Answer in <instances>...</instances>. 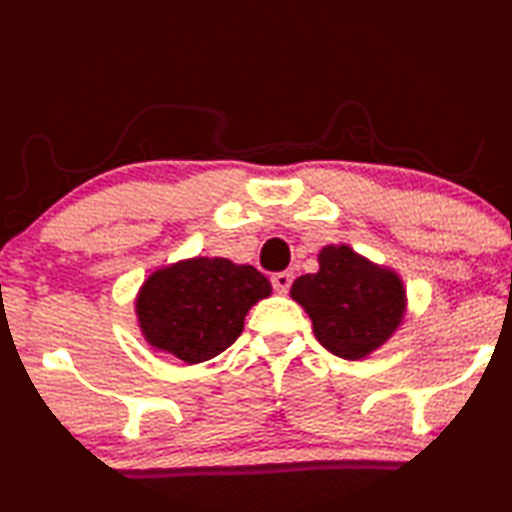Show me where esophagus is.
Listing matches in <instances>:
<instances>
[{
  "mask_svg": "<svg viewBox=\"0 0 512 512\" xmlns=\"http://www.w3.org/2000/svg\"><path fill=\"white\" fill-rule=\"evenodd\" d=\"M271 282H273V287H275L277 293H287L289 287H291V282H293V273H289V271L275 273V275L271 277Z\"/></svg>",
  "mask_w": 512,
  "mask_h": 512,
  "instance_id": "esophagus-1",
  "label": "esophagus"
}]
</instances>
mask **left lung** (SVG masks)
<instances>
[{
  "mask_svg": "<svg viewBox=\"0 0 512 512\" xmlns=\"http://www.w3.org/2000/svg\"><path fill=\"white\" fill-rule=\"evenodd\" d=\"M291 298L309 314L316 339L350 361L379 350L406 314L402 277L345 244L323 246L318 271L300 275Z\"/></svg>",
  "mask_w": 512,
  "mask_h": 512,
  "instance_id": "8db88e82",
  "label": "left lung"
}]
</instances>
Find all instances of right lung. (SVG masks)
<instances>
[{
  "mask_svg": "<svg viewBox=\"0 0 512 512\" xmlns=\"http://www.w3.org/2000/svg\"><path fill=\"white\" fill-rule=\"evenodd\" d=\"M271 291L255 266L225 257L180 259L146 277L135 316L153 350L203 363L239 339L250 307Z\"/></svg>",
  "mask_w": 512,
  "mask_h": 512,
  "instance_id": "add662e5",
  "label": "right lung"
}]
</instances>
